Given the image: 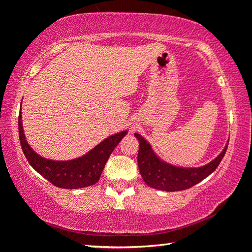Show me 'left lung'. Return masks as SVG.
<instances>
[{
	"instance_id": "8db88e82",
	"label": "left lung",
	"mask_w": 252,
	"mask_h": 252,
	"mask_svg": "<svg viewBox=\"0 0 252 252\" xmlns=\"http://www.w3.org/2000/svg\"><path fill=\"white\" fill-rule=\"evenodd\" d=\"M134 135L140 144L138 165L143 181L153 189L169 192L189 189L210 176L218 168L228 148V144H225L218 157L207 164L197 168H185L162 160L141 134L134 133Z\"/></svg>"
}]
</instances>
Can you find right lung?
Segmentation results:
<instances>
[{"label": "right lung", "instance_id": "add662e5", "mask_svg": "<svg viewBox=\"0 0 252 252\" xmlns=\"http://www.w3.org/2000/svg\"><path fill=\"white\" fill-rule=\"evenodd\" d=\"M127 131L112 134L91 149L84 156L72 160H50L37 155L30 147L22 126V116H19V135L21 147L31 167L52 185L63 189H80L99 181L104 165L119 142L126 135Z\"/></svg>", "mask_w": 252, "mask_h": 252}]
</instances>
